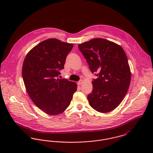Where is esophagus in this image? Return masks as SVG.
Instances as JSON below:
<instances>
[{
	"label": "esophagus",
	"instance_id": "esophagus-1",
	"mask_svg": "<svg viewBox=\"0 0 153 153\" xmlns=\"http://www.w3.org/2000/svg\"><path fill=\"white\" fill-rule=\"evenodd\" d=\"M82 83H83V80H80L79 81H78V82H77V84H78V85H81Z\"/></svg>",
	"mask_w": 153,
	"mask_h": 153
}]
</instances>
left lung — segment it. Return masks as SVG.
Listing matches in <instances>:
<instances>
[{
  "instance_id": "obj_1",
  "label": "left lung",
  "mask_w": 153,
  "mask_h": 153,
  "mask_svg": "<svg viewBox=\"0 0 153 153\" xmlns=\"http://www.w3.org/2000/svg\"><path fill=\"white\" fill-rule=\"evenodd\" d=\"M92 73L93 89L88 95L91 107L100 112L115 109L124 98L131 82V71L123 48L105 39L95 38L78 45Z\"/></svg>"
}]
</instances>
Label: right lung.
Instances as JSON below:
<instances>
[{
  "label": "right lung",
  "mask_w": 153,
  "mask_h": 153,
  "mask_svg": "<svg viewBox=\"0 0 153 153\" xmlns=\"http://www.w3.org/2000/svg\"><path fill=\"white\" fill-rule=\"evenodd\" d=\"M73 46L55 38L46 39L33 48L24 59L22 77L26 91L33 102L47 114L62 113L76 91V83L56 79Z\"/></svg>",
  "instance_id": "obj_1"
}]
</instances>
